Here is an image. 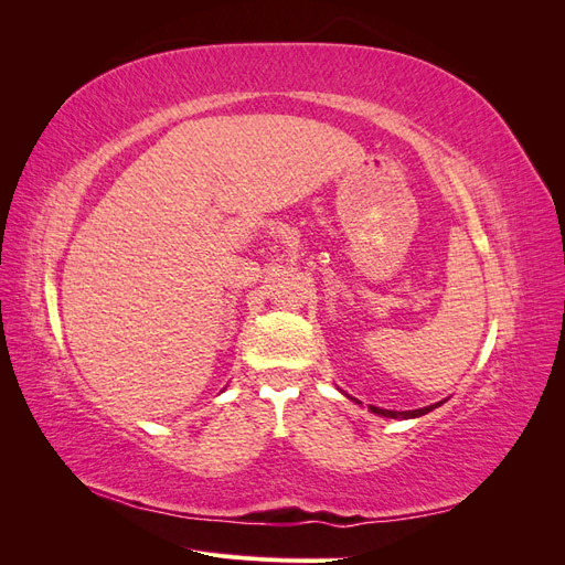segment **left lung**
I'll list each match as a JSON object with an SVG mask.
<instances>
[{"mask_svg": "<svg viewBox=\"0 0 565 565\" xmlns=\"http://www.w3.org/2000/svg\"><path fill=\"white\" fill-rule=\"evenodd\" d=\"M434 407H436V405L419 407V409H407V413H396V409H382V407H374V405H370L372 413H377V415H382V417H391V419H396V417H403V419H407V417H419V415L431 413Z\"/></svg>", "mask_w": 565, "mask_h": 565, "instance_id": "8db88e82", "label": "left lung"}]
</instances>
